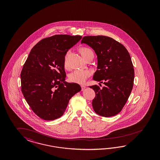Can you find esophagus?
<instances>
[{
	"instance_id": "esophagus-1",
	"label": "esophagus",
	"mask_w": 160,
	"mask_h": 160,
	"mask_svg": "<svg viewBox=\"0 0 160 160\" xmlns=\"http://www.w3.org/2000/svg\"><path fill=\"white\" fill-rule=\"evenodd\" d=\"M81 87H82V91H83L86 88L85 86H81Z\"/></svg>"
}]
</instances>
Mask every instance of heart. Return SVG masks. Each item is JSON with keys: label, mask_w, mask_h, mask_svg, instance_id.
Listing matches in <instances>:
<instances>
[{"label": "heart", "mask_w": 160, "mask_h": 160, "mask_svg": "<svg viewBox=\"0 0 160 160\" xmlns=\"http://www.w3.org/2000/svg\"><path fill=\"white\" fill-rule=\"evenodd\" d=\"M80 52L84 58L88 54L92 53V50L90 48H81ZM68 53L69 52H68L64 58V65L65 68L68 67ZM92 71L89 70H76L69 74L68 80L71 82L83 84L86 82L87 78L92 75Z\"/></svg>", "instance_id": "1"}]
</instances>
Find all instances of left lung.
<instances>
[{
	"label": "left lung",
	"mask_w": 160,
	"mask_h": 160,
	"mask_svg": "<svg viewBox=\"0 0 160 160\" xmlns=\"http://www.w3.org/2000/svg\"><path fill=\"white\" fill-rule=\"evenodd\" d=\"M81 43L96 52L97 70L92 78L105 84L102 88L90 86L96 92L93 109L101 116H116L126 104L133 87L134 70L130 55L122 44L107 36H84Z\"/></svg>",
	"instance_id": "obj_1"
}]
</instances>
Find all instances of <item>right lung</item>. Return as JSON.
Instances as JSON below:
<instances>
[{
    "instance_id": "right-lung-1",
    "label": "right lung",
    "mask_w": 160,
    "mask_h": 160,
    "mask_svg": "<svg viewBox=\"0 0 160 160\" xmlns=\"http://www.w3.org/2000/svg\"><path fill=\"white\" fill-rule=\"evenodd\" d=\"M81 36L57 34L41 40L31 50L20 74L21 90L33 112L44 120L63 116L70 99L82 88L65 82L64 61Z\"/></svg>"
}]
</instances>
